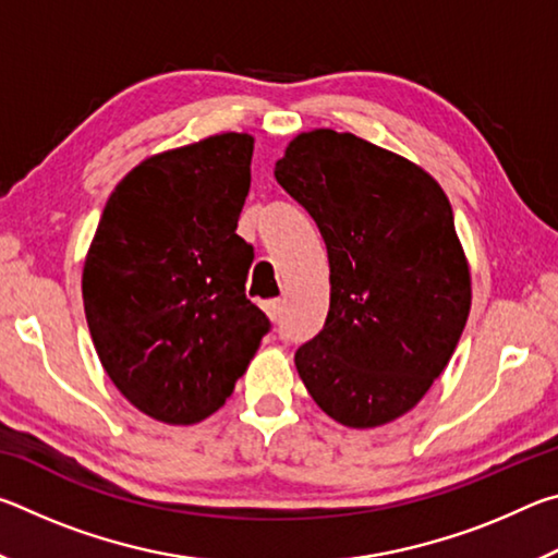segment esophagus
<instances>
[{
	"mask_svg": "<svg viewBox=\"0 0 558 558\" xmlns=\"http://www.w3.org/2000/svg\"><path fill=\"white\" fill-rule=\"evenodd\" d=\"M263 310H266V315L272 319V323H278L280 315H282V302L280 300H268L266 305H263Z\"/></svg>",
	"mask_w": 558,
	"mask_h": 558,
	"instance_id": "esophagus-1",
	"label": "esophagus"
}]
</instances>
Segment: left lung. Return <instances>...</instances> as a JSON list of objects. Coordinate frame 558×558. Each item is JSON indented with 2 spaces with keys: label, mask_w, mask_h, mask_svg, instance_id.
<instances>
[{
  "label": "left lung",
  "mask_w": 558,
  "mask_h": 558,
  "mask_svg": "<svg viewBox=\"0 0 558 558\" xmlns=\"http://www.w3.org/2000/svg\"><path fill=\"white\" fill-rule=\"evenodd\" d=\"M276 179L313 216L329 258L323 332L295 352L313 401L347 428L409 413L465 329L472 282L446 192L426 169L352 132H300Z\"/></svg>",
  "instance_id": "left-lung-1"
}]
</instances>
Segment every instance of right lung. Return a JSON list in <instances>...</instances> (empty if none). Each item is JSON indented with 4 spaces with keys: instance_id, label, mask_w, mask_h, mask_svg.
<instances>
[{
    "instance_id": "obj_1",
    "label": "right lung",
    "mask_w": 558,
    "mask_h": 558,
    "mask_svg": "<svg viewBox=\"0 0 558 558\" xmlns=\"http://www.w3.org/2000/svg\"><path fill=\"white\" fill-rule=\"evenodd\" d=\"M251 157L248 132L147 157L112 189L83 263L102 369L169 426L219 411L270 329L245 298L253 248L235 233Z\"/></svg>"
}]
</instances>
